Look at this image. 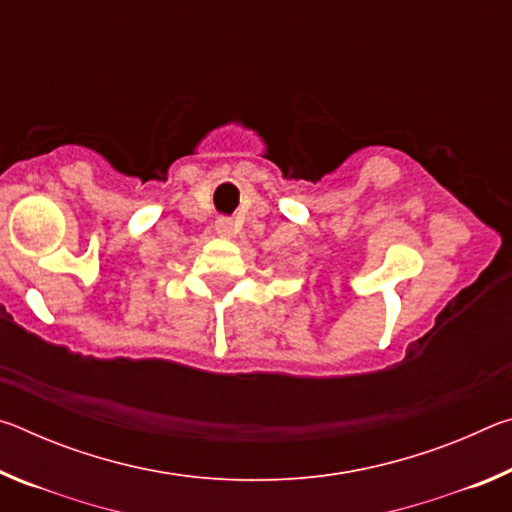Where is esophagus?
<instances>
[{"label": "esophagus", "instance_id": "34e87169", "mask_svg": "<svg viewBox=\"0 0 512 512\" xmlns=\"http://www.w3.org/2000/svg\"><path fill=\"white\" fill-rule=\"evenodd\" d=\"M232 221L230 219H219L216 221V235H221V237H232Z\"/></svg>", "mask_w": 512, "mask_h": 512}]
</instances>
